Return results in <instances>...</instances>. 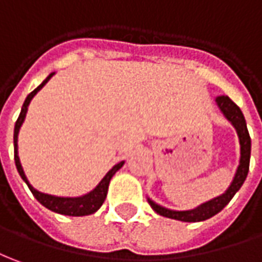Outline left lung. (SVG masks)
Instances as JSON below:
<instances>
[{"instance_id": "obj_1", "label": "left lung", "mask_w": 262, "mask_h": 262, "mask_svg": "<svg viewBox=\"0 0 262 262\" xmlns=\"http://www.w3.org/2000/svg\"><path fill=\"white\" fill-rule=\"evenodd\" d=\"M218 108L221 110V113L224 114V117L232 124V127L235 128L238 134V140H239V165H238L237 172L234 176L232 183L228 187L223 195L212 198L207 203L201 204L200 207H196L194 210L188 211H174L168 210L165 207H161L158 204H155L152 200L148 198V203L151 208L160 214L162 217L172 218V220H178V221H184V223H198V221H205L208 218L214 217L220 211L224 208L227 204L230 203L231 198L235 195L238 189L241 188V185L244 184L245 178L248 176V169H250V157H251V138L247 129V122H245L243 111L239 110L235 102L227 97V95H220L215 98Z\"/></svg>"}]
</instances>
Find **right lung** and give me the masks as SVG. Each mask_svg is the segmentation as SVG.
Returning a JSON list of instances; mask_svg holds the SVG:
<instances>
[{
  "mask_svg": "<svg viewBox=\"0 0 262 262\" xmlns=\"http://www.w3.org/2000/svg\"><path fill=\"white\" fill-rule=\"evenodd\" d=\"M52 75H54V73L50 74V75H48V77H47V78H45L31 94H28V97L25 98L24 104H23L21 113H19V117H18L17 122H15V128H14V160H15V165H17V169L18 172H19V176H21V178H23L25 181V184L28 185V188L31 189L32 195L35 196L38 201L44 205L45 208L54 211V212H58V214H62V215H71V217L90 215V214H94L95 211L98 210L101 205H102V203L105 201L110 181H111V178H113L114 174L124 165V161L115 164L93 191H90L85 195L74 196V198H71V196L50 195V194L39 192L38 189L34 188L31 184H30V181L27 180L24 169H23L21 162H19V157H18V133H19V128H21V125H23V122H24L25 120V115H27V111H28V105H30V102H31V100L34 98V95H35V94L50 81V78H51Z\"/></svg>",
  "mask_w": 262,
  "mask_h": 262,
  "instance_id": "1",
  "label": "right lung"
}]
</instances>
